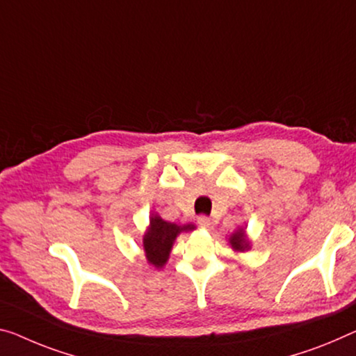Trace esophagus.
<instances>
[{
    "mask_svg": "<svg viewBox=\"0 0 356 356\" xmlns=\"http://www.w3.org/2000/svg\"><path fill=\"white\" fill-rule=\"evenodd\" d=\"M197 224H199L200 227H205V229H210L213 226V220L210 216H205V215H200L197 218Z\"/></svg>",
    "mask_w": 356,
    "mask_h": 356,
    "instance_id": "34e87169",
    "label": "esophagus"
}]
</instances>
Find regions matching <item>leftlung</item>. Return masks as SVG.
Listing matches in <instances>:
<instances>
[{
	"label": "left lung",
	"instance_id": "1",
	"mask_svg": "<svg viewBox=\"0 0 356 356\" xmlns=\"http://www.w3.org/2000/svg\"><path fill=\"white\" fill-rule=\"evenodd\" d=\"M231 245H232V248L240 250V251L248 248V242H247V238H245V232L243 231L235 232L231 237Z\"/></svg>",
	"mask_w": 356,
	"mask_h": 356
}]
</instances>
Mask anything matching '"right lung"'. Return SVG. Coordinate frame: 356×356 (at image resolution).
I'll return each mask as SVG.
<instances>
[{"label": "right lung", "instance_id": "right-lung-1", "mask_svg": "<svg viewBox=\"0 0 356 356\" xmlns=\"http://www.w3.org/2000/svg\"><path fill=\"white\" fill-rule=\"evenodd\" d=\"M149 231L146 232L143 238V247L146 251V258L152 266L162 267L168 259V253H170L173 240L181 231H191L194 226H177L173 222L163 221L159 216L151 218Z\"/></svg>", "mask_w": 356, "mask_h": 356}]
</instances>
